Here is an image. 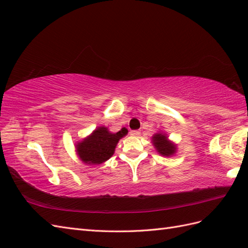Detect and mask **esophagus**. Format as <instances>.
<instances>
[{"label": "esophagus", "instance_id": "obj_1", "mask_svg": "<svg viewBox=\"0 0 248 248\" xmlns=\"http://www.w3.org/2000/svg\"><path fill=\"white\" fill-rule=\"evenodd\" d=\"M130 134L132 135V137H139V135L140 134V131H138V130H133V131H131Z\"/></svg>", "mask_w": 248, "mask_h": 248}]
</instances>
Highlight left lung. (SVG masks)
Masks as SVG:
<instances>
[{
  "instance_id": "left-lung-1",
  "label": "left lung",
  "mask_w": 248,
  "mask_h": 248,
  "mask_svg": "<svg viewBox=\"0 0 248 248\" xmlns=\"http://www.w3.org/2000/svg\"><path fill=\"white\" fill-rule=\"evenodd\" d=\"M153 143L155 145V147L158 150V153L163 155V156L169 157L172 156V155L175 153V145L169 142L164 134H155L153 138Z\"/></svg>"
}]
</instances>
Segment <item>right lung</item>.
I'll return each instance as SVG.
<instances>
[{"mask_svg": "<svg viewBox=\"0 0 248 248\" xmlns=\"http://www.w3.org/2000/svg\"><path fill=\"white\" fill-rule=\"evenodd\" d=\"M124 128L117 133H110L105 127H100L89 138L77 144V153L85 163L100 164L108 160L115 152L118 140L127 134Z\"/></svg>", "mask_w": 248, "mask_h": 248, "instance_id": "obj_1", "label": "right lung"}]
</instances>
